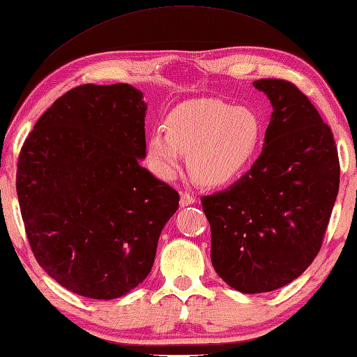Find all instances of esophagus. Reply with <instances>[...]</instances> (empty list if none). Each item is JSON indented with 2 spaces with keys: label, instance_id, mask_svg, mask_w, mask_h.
<instances>
[{
  "label": "esophagus",
  "instance_id": "esophagus-1",
  "mask_svg": "<svg viewBox=\"0 0 357 357\" xmlns=\"http://www.w3.org/2000/svg\"><path fill=\"white\" fill-rule=\"evenodd\" d=\"M193 203H195V197L190 195V193H187V192L181 193V199H179V204L181 206L185 207V206H190Z\"/></svg>",
  "mask_w": 357,
  "mask_h": 357
}]
</instances>
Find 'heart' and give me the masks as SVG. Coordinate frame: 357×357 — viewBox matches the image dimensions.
<instances>
[{"label":"heart","mask_w":357,"mask_h":357,"mask_svg":"<svg viewBox=\"0 0 357 357\" xmlns=\"http://www.w3.org/2000/svg\"><path fill=\"white\" fill-rule=\"evenodd\" d=\"M167 134L154 131L148 156L159 176L172 179L189 154V168L201 184L234 181L256 158L262 125L250 107H236L217 98L193 100L168 114Z\"/></svg>","instance_id":"obj_1"}]
</instances>
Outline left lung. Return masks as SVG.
<instances>
[{
	"mask_svg": "<svg viewBox=\"0 0 357 357\" xmlns=\"http://www.w3.org/2000/svg\"><path fill=\"white\" fill-rule=\"evenodd\" d=\"M273 106L261 156L226 190L201 198L212 265L243 294L296 280L321 248L339 192L334 135L294 82L257 79Z\"/></svg>",
	"mask_w": 357,
	"mask_h": 357,
	"instance_id": "8db88e82",
	"label": "left lung"
}]
</instances>
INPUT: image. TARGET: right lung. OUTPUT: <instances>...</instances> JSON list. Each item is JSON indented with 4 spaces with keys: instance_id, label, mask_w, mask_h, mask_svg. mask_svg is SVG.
<instances>
[{
    "instance_id": "right-lung-1",
    "label": "right lung",
    "mask_w": 357,
    "mask_h": 357,
    "mask_svg": "<svg viewBox=\"0 0 357 357\" xmlns=\"http://www.w3.org/2000/svg\"><path fill=\"white\" fill-rule=\"evenodd\" d=\"M144 95L84 84L57 98L26 137L17 195L36 261L81 296L114 300L151 271L179 193L139 164Z\"/></svg>"
}]
</instances>
